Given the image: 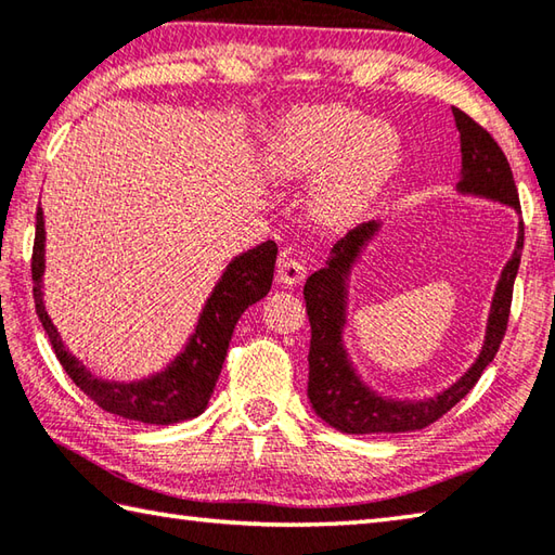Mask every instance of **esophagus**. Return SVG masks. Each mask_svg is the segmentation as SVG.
<instances>
[{"instance_id":"1","label":"esophagus","mask_w":555,"mask_h":555,"mask_svg":"<svg viewBox=\"0 0 555 555\" xmlns=\"http://www.w3.org/2000/svg\"><path fill=\"white\" fill-rule=\"evenodd\" d=\"M305 278H307L305 263L292 256L289 250H285L278 260V282H282V285H299Z\"/></svg>"}]
</instances>
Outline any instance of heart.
I'll return each instance as SVG.
<instances>
[{
    "instance_id": "1",
    "label": "heart",
    "mask_w": 555,
    "mask_h": 555,
    "mask_svg": "<svg viewBox=\"0 0 555 555\" xmlns=\"http://www.w3.org/2000/svg\"><path fill=\"white\" fill-rule=\"evenodd\" d=\"M401 162V134L348 106H311L285 122L270 164L282 179H313L311 212L326 227L370 210Z\"/></svg>"
}]
</instances>
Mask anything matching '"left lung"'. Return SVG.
I'll use <instances>...</instances> for the list:
<instances>
[{
  "mask_svg": "<svg viewBox=\"0 0 555 555\" xmlns=\"http://www.w3.org/2000/svg\"><path fill=\"white\" fill-rule=\"evenodd\" d=\"M454 122L462 140V181L456 183L459 193L488 197V201L519 207V195L507 156L490 138L486 128L466 115L464 111L452 108ZM379 232V222H364L350 229L340 242L333 246L326 268L313 273L305 285L307 317L311 323V345H309V386L307 396L313 411L331 427L348 435H370V433H411L423 430L435 421L452 411V408L474 389L480 374L493 362L500 343L505 338L512 287L519 270L521 248H525V222H519V236L515 254L500 275L495 287L493 305H490L486 340L476 362L468 367L462 379L454 382L442 393L425 401H393L374 393L348 360L343 348V326H345V305H348V275L354 258L360 256L362 246Z\"/></svg>",
  "mask_w": 555,
  "mask_h": 555,
  "instance_id": "left-lung-1",
  "label": "left lung"
}]
</instances>
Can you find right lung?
Returning <instances> with one entry per match:
<instances>
[{"instance_id":"obj_1","label":"right lung","mask_w":555,"mask_h":555,"mask_svg":"<svg viewBox=\"0 0 555 555\" xmlns=\"http://www.w3.org/2000/svg\"><path fill=\"white\" fill-rule=\"evenodd\" d=\"M46 229H43V210L38 207L36 212V242H34V258H30V278H34V299L36 313L50 338L52 350L69 379L89 396L103 411L113 415L128 417V421H140L147 425H171L188 421V417L201 415L207 401L215 391V384L222 372L227 358L229 340L236 321L242 313L263 299L270 285H273V270L278 258V244L263 242L256 248L246 250L232 263L227 266L222 280L217 282L215 292L207 299V305L197 321L191 343L162 374H154L150 379L118 384V382H101L83 367V364L72 358L60 340L57 328L43 305V280L46 268Z\"/></svg>"}]
</instances>
